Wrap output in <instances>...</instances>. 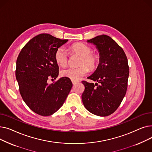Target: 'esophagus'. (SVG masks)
Wrapping results in <instances>:
<instances>
[{"label":"esophagus","instance_id":"34e87169","mask_svg":"<svg viewBox=\"0 0 152 152\" xmlns=\"http://www.w3.org/2000/svg\"><path fill=\"white\" fill-rule=\"evenodd\" d=\"M78 83L77 81H72V83H73V85H75L76 84H77Z\"/></svg>","mask_w":152,"mask_h":152}]
</instances>
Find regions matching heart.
Returning a JSON list of instances; mask_svg holds the SVG:
<instances>
[{
	"mask_svg": "<svg viewBox=\"0 0 152 152\" xmlns=\"http://www.w3.org/2000/svg\"><path fill=\"white\" fill-rule=\"evenodd\" d=\"M71 55H76L79 57L77 68H68L61 70L60 75L62 77H68L73 81H77L85 76L88 68L94 70L97 68L99 63V57L95 53H91V47L83 43L77 42L69 47ZM68 53L63 47H59L55 53L56 63L60 66H65L68 62ZM87 66L86 67V66Z\"/></svg>",
	"mask_w": 152,
	"mask_h": 152,
	"instance_id": "heart-1",
	"label": "heart"
}]
</instances>
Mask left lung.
I'll list each match as a JSON object with an SVG mask.
<instances>
[{
  "label": "left lung",
  "mask_w": 152,
  "mask_h": 152,
  "mask_svg": "<svg viewBox=\"0 0 152 152\" xmlns=\"http://www.w3.org/2000/svg\"><path fill=\"white\" fill-rule=\"evenodd\" d=\"M87 42L96 46L100 63L88 79L95 84L82 81L84 106L91 113L107 116L114 113L124 97L129 74L126 55L122 48L110 36L102 34Z\"/></svg>",
  "instance_id": "left-lung-1"
}]
</instances>
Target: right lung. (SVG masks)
I'll use <instances>...</instances> for the list:
<instances>
[{
  "label": "right lung",
  "mask_w": 152,
  "mask_h": 152,
  "mask_svg": "<svg viewBox=\"0 0 152 152\" xmlns=\"http://www.w3.org/2000/svg\"><path fill=\"white\" fill-rule=\"evenodd\" d=\"M68 41L41 34L31 39L18 55L15 75L20 94L28 107L39 115L47 116L55 113L73 86L65 77L48 83L49 79L58 76L55 53Z\"/></svg>",
  "instance_id": "obj_1"
}]
</instances>
